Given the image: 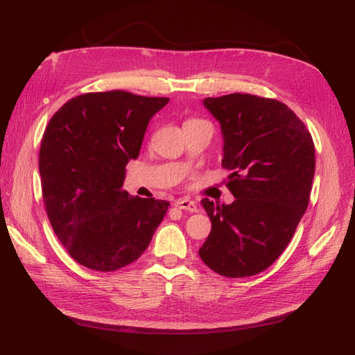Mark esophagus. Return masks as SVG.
<instances>
[{
  "label": "esophagus",
  "instance_id": "obj_1",
  "mask_svg": "<svg viewBox=\"0 0 355 355\" xmlns=\"http://www.w3.org/2000/svg\"><path fill=\"white\" fill-rule=\"evenodd\" d=\"M175 204H176V207H179L182 210H187V211H191V213H197L198 211V207H197L196 201L188 200V198H180Z\"/></svg>",
  "mask_w": 355,
  "mask_h": 355
}]
</instances>
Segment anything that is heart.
<instances>
[{"label":"heart","instance_id":"obj_1","mask_svg":"<svg viewBox=\"0 0 355 355\" xmlns=\"http://www.w3.org/2000/svg\"><path fill=\"white\" fill-rule=\"evenodd\" d=\"M191 121H197V120H191Z\"/></svg>","mask_w":355,"mask_h":355}]
</instances>
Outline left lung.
<instances>
[{
  "label": "left lung",
  "mask_w": 355,
  "mask_h": 355,
  "mask_svg": "<svg viewBox=\"0 0 355 355\" xmlns=\"http://www.w3.org/2000/svg\"><path fill=\"white\" fill-rule=\"evenodd\" d=\"M202 105L220 124L222 166L232 170L228 188L235 200L220 206L201 200L211 231L198 254L219 275H256L284 252L308 207L313 137L274 99L234 93Z\"/></svg>",
  "instance_id": "left-lung-1"
}]
</instances>
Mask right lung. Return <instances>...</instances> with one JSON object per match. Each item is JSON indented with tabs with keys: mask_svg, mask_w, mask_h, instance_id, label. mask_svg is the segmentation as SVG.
Masks as SVG:
<instances>
[{
	"mask_svg": "<svg viewBox=\"0 0 355 355\" xmlns=\"http://www.w3.org/2000/svg\"><path fill=\"white\" fill-rule=\"evenodd\" d=\"M167 98L87 93L51 116L41 141L42 198L53 231L80 265L111 272L146 250L168 202L132 197L124 170Z\"/></svg>",
	"mask_w": 355,
	"mask_h": 355,
	"instance_id": "obj_1",
	"label": "right lung"
}]
</instances>
